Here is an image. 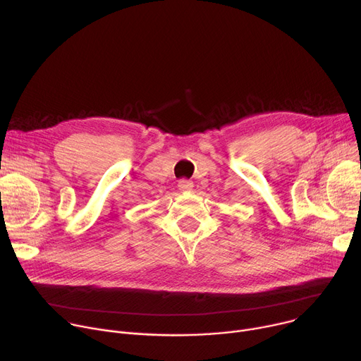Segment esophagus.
<instances>
[{
    "label": "esophagus",
    "mask_w": 361,
    "mask_h": 361,
    "mask_svg": "<svg viewBox=\"0 0 361 361\" xmlns=\"http://www.w3.org/2000/svg\"><path fill=\"white\" fill-rule=\"evenodd\" d=\"M192 183L188 180H180L178 181V190L180 191H191L192 190Z\"/></svg>",
    "instance_id": "obj_1"
}]
</instances>
